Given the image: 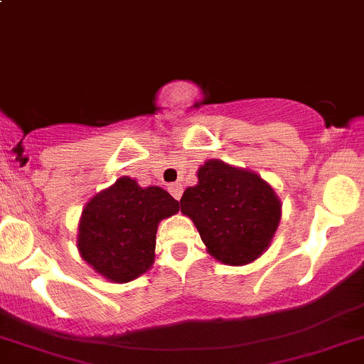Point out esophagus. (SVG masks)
Instances as JSON below:
<instances>
[{"instance_id":"1","label":"esophagus","mask_w":364,"mask_h":364,"mask_svg":"<svg viewBox=\"0 0 364 364\" xmlns=\"http://www.w3.org/2000/svg\"><path fill=\"white\" fill-rule=\"evenodd\" d=\"M168 192L172 193V197H174V199H181V196H183V185L181 183H174V185H171L168 186Z\"/></svg>"}]
</instances>
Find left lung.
Returning <instances> with one entry per match:
<instances>
[{
    "instance_id": "1",
    "label": "left lung",
    "mask_w": 364,
    "mask_h": 364,
    "mask_svg": "<svg viewBox=\"0 0 364 364\" xmlns=\"http://www.w3.org/2000/svg\"><path fill=\"white\" fill-rule=\"evenodd\" d=\"M199 183L185 190L181 211L193 220L216 260L243 266L262 255L280 223L277 193L255 172L205 161Z\"/></svg>"
}]
</instances>
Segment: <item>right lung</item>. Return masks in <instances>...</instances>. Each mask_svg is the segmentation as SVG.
I'll use <instances>...</instances> for the list:
<instances>
[{
  "label": "right lung",
  "instance_id": "1",
  "mask_svg": "<svg viewBox=\"0 0 364 364\" xmlns=\"http://www.w3.org/2000/svg\"><path fill=\"white\" fill-rule=\"evenodd\" d=\"M178 211L179 203L165 190L141 188L124 176L86 204L77 247L82 259L109 280H135L155 260L160 220Z\"/></svg>",
  "mask_w": 364,
  "mask_h": 364
}]
</instances>
